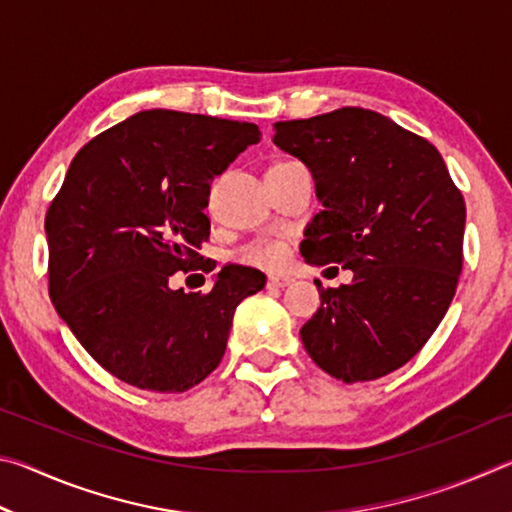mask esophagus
I'll return each instance as SVG.
<instances>
[{
    "instance_id": "1",
    "label": "esophagus",
    "mask_w": 512,
    "mask_h": 512,
    "mask_svg": "<svg viewBox=\"0 0 512 512\" xmlns=\"http://www.w3.org/2000/svg\"><path fill=\"white\" fill-rule=\"evenodd\" d=\"M289 284H291L289 277H277V275L266 277V287L268 289H284V287H289Z\"/></svg>"
}]
</instances>
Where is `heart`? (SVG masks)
I'll list each match as a JSON object with an SVG mask.
<instances>
[{
	"mask_svg": "<svg viewBox=\"0 0 512 512\" xmlns=\"http://www.w3.org/2000/svg\"><path fill=\"white\" fill-rule=\"evenodd\" d=\"M239 259L250 266H259V268H268V271H273V268H282L284 264H287L289 244L280 239L255 241V244H250L241 250Z\"/></svg>",
	"mask_w": 512,
	"mask_h": 512,
	"instance_id": "heart-1",
	"label": "heart"
}]
</instances>
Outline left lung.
<instances>
[{
    "instance_id": "8db88e82",
    "label": "left lung",
    "mask_w": 512,
    "mask_h": 512,
    "mask_svg": "<svg viewBox=\"0 0 512 512\" xmlns=\"http://www.w3.org/2000/svg\"><path fill=\"white\" fill-rule=\"evenodd\" d=\"M273 142L307 164L323 203L302 257L354 275L336 289L316 280L305 350L345 384L402 368L445 318L463 271L465 201L443 155L363 108L277 121Z\"/></svg>"
}]
</instances>
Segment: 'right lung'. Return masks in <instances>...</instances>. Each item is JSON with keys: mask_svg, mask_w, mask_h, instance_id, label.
I'll return each instance as SVG.
<instances>
[{"mask_svg": "<svg viewBox=\"0 0 512 512\" xmlns=\"http://www.w3.org/2000/svg\"><path fill=\"white\" fill-rule=\"evenodd\" d=\"M259 142L246 121L142 110L76 153L45 219L49 296L90 357L126 384L183 393L219 366L241 300L264 287L225 266L210 293L169 289L212 271L210 180Z\"/></svg>", "mask_w": 512, "mask_h": 512, "instance_id": "obj_1", "label": "right lung"}]
</instances>
